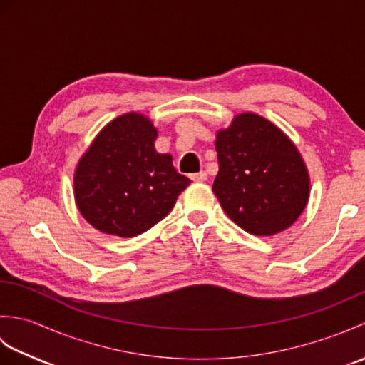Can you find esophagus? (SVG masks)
I'll return each instance as SVG.
<instances>
[{"label": "esophagus", "instance_id": "34e87169", "mask_svg": "<svg viewBox=\"0 0 365 365\" xmlns=\"http://www.w3.org/2000/svg\"><path fill=\"white\" fill-rule=\"evenodd\" d=\"M191 180L192 182H205L207 180V173L205 170H200L197 174H191Z\"/></svg>", "mask_w": 365, "mask_h": 365}]
</instances>
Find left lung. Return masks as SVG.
Instances as JSON below:
<instances>
[{
	"label": "left lung",
	"instance_id": "8db88e82",
	"mask_svg": "<svg viewBox=\"0 0 365 365\" xmlns=\"http://www.w3.org/2000/svg\"><path fill=\"white\" fill-rule=\"evenodd\" d=\"M220 170L213 192L247 234L267 237L290 227L309 199V174L293 143L257 114H238L216 136Z\"/></svg>",
	"mask_w": 365,
	"mask_h": 365
}]
</instances>
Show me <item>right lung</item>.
Segmentation results:
<instances>
[{"label":"right lung","instance_id":"1","mask_svg":"<svg viewBox=\"0 0 365 365\" xmlns=\"http://www.w3.org/2000/svg\"><path fill=\"white\" fill-rule=\"evenodd\" d=\"M157 130L128 113L100 131L75 170V200L84 220L100 232L136 237L173 210L191 180L178 174L173 157L158 153Z\"/></svg>","mask_w":365,"mask_h":365}]
</instances>
